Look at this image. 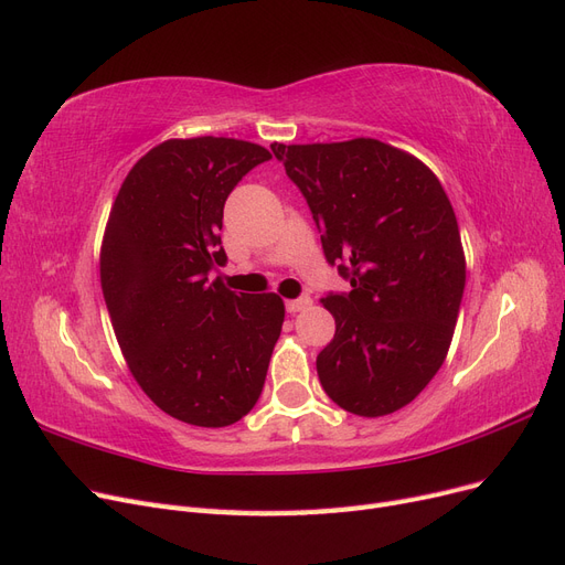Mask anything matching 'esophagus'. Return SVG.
Instances as JSON below:
<instances>
[{"mask_svg":"<svg viewBox=\"0 0 565 565\" xmlns=\"http://www.w3.org/2000/svg\"><path fill=\"white\" fill-rule=\"evenodd\" d=\"M285 306H287V313H299V311H303V309H309V306H311V297H299V299L287 301Z\"/></svg>","mask_w":565,"mask_h":565,"instance_id":"1","label":"esophagus"}]
</instances>
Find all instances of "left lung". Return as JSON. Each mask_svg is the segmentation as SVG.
<instances>
[{"label": "left lung", "instance_id": "left-lung-1", "mask_svg": "<svg viewBox=\"0 0 565 565\" xmlns=\"http://www.w3.org/2000/svg\"><path fill=\"white\" fill-rule=\"evenodd\" d=\"M322 231L349 295L320 303L334 339L318 353L324 393L347 413L384 417L413 403L450 349L467 259L452 204L419 158L367 136L273 143Z\"/></svg>", "mask_w": 565, "mask_h": 565}]
</instances>
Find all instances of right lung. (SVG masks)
Masks as SVG:
<instances>
[{
    "label": "right lung",
    "instance_id": "add662e5",
    "mask_svg": "<svg viewBox=\"0 0 565 565\" xmlns=\"http://www.w3.org/2000/svg\"><path fill=\"white\" fill-rule=\"evenodd\" d=\"M270 152L243 139H167L136 162L110 207L100 287L129 372L162 413L221 429L259 401L285 303L210 280L226 264L224 202Z\"/></svg>",
    "mask_w": 565,
    "mask_h": 565
}]
</instances>
